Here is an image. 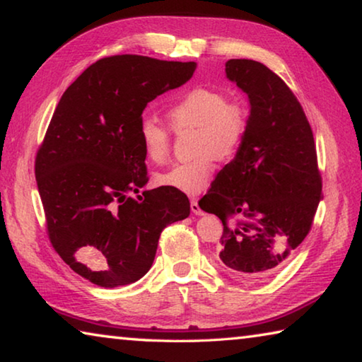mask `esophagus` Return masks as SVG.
Instances as JSON below:
<instances>
[{
	"label": "esophagus",
	"mask_w": 362,
	"mask_h": 362,
	"mask_svg": "<svg viewBox=\"0 0 362 362\" xmlns=\"http://www.w3.org/2000/svg\"><path fill=\"white\" fill-rule=\"evenodd\" d=\"M189 207H192V212L194 214V216H204V211L199 207L198 199H192V203H189Z\"/></svg>",
	"instance_id": "obj_1"
}]
</instances>
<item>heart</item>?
<instances>
[{
    "label": "heart",
    "instance_id": "heart-1",
    "mask_svg": "<svg viewBox=\"0 0 362 362\" xmlns=\"http://www.w3.org/2000/svg\"><path fill=\"white\" fill-rule=\"evenodd\" d=\"M168 116L175 129L196 127L193 151L196 156L174 164L156 175L161 187L196 194L209 185L216 173V158L230 161L240 151L247 131V118L241 105L216 89L193 88L170 103ZM139 142L148 161L163 164L170 153V132L155 118H144L139 124Z\"/></svg>",
    "mask_w": 362,
    "mask_h": 362
}]
</instances>
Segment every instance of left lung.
<instances>
[{
	"label": "left lung",
	"mask_w": 362,
	"mask_h": 362,
	"mask_svg": "<svg viewBox=\"0 0 362 362\" xmlns=\"http://www.w3.org/2000/svg\"><path fill=\"white\" fill-rule=\"evenodd\" d=\"M225 66L247 94L250 115L241 148L217 174L204 211L223 223L220 263L236 276L263 279L310 233L322 179L313 131L289 86L255 60L231 59Z\"/></svg>",
	"instance_id": "1"
}]
</instances>
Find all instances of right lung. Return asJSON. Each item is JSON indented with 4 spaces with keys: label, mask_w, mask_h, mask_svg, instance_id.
<instances>
[{
    "label": "right lung",
    "mask_w": 362,
    "mask_h": 362,
    "mask_svg": "<svg viewBox=\"0 0 362 362\" xmlns=\"http://www.w3.org/2000/svg\"><path fill=\"white\" fill-rule=\"evenodd\" d=\"M194 62L134 54L103 57L65 90L36 151L47 236L79 276L100 287L148 272L168 225L189 216L179 189H146L139 124L148 102L185 84Z\"/></svg>",
    "instance_id": "add662e5"
}]
</instances>
